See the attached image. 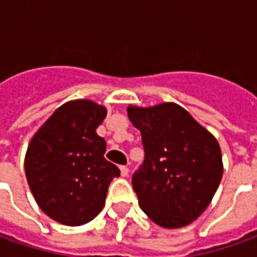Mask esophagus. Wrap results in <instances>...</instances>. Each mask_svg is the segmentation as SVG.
<instances>
[{"instance_id": "34e87169", "label": "esophagus", "mask_w": 257, "mask_h": 257, "mask_svg": "<svg viewBox=\"0 0 257 257\" xmlns=\"http://www.w3.org/2000/svg\"><path fill=\"white\" fill-rule=\"evenodd\" d=\"M121 174L123 177H126L129 174V167L128 166H121Z\"/></svg>"}]
</instances>
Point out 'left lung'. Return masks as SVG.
<instances>
[{
	"mask_svg": "<svg viewBox=\"0 0 257 257\" xmlns=\"http://www.w3.org/2000/svg\"><path fill=\"white\" fill-rule=\"evenodd\" d=\"M141 131L143 165L132 177L139 205L155 224L181 228L209 205L221 183V148L212 134L174 102L126 108Z\"/></svg>",
	"mask_w": 257,
	"mask_h": 257,
	"instance_id": "left-lung-1",
	"label": "left lung"
}]
</instances>
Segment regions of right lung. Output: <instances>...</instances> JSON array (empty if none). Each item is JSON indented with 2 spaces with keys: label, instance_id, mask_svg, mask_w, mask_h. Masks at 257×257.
Returning <instances> with one entry per match:
<instances>
[{
  "label": "right lung",
  "instance_id": "right-lung-1",
  "mask_svg": "<svg viewBox=\"0 0 257 257\" xmlns=\"http://www.w3.org/2000/svg\"><path fill=\"white\" fill-rule=\"evenodd\" d=\"M105 106L69 101L33 135L25 156L29 188L41 209L57 222L84 225L101 212L109 183L119 169L104 158L105 141L95 129Z\"/></svg>",
  "mask_w": 257,
  "mask_h": 257
}]
</instances>
